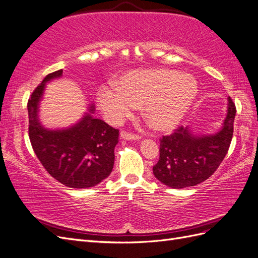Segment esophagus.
<instances>
[{"label": "esophagus", "instance_id": "1", "mask_svg": "<svg viewBox=\"0 0 258 258\" xmlns=\"http://www.w3.org/2000/svg\"><path fill=\"white\" fill-rule=\"evenodd\" d=\"M120 138L123 140H128V141H130V140H132V141H135V140H140L139 136H136L134 134H129V132H126V131L120 132Z\"/></svg>", "mask_w": 258, "mask_h": 258}]
</instances>
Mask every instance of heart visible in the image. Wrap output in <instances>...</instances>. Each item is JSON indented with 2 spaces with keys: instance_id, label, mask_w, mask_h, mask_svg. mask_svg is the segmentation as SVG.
Masks as SVG:
<instances>
[{
  "instance_id": "b5f03b06",
  "label": "heart",
  "mask_w": 258,
  "mask_h": 258,
  "mask_svg": "<svg viewBox=\"0 0 258 258\" xmlns=\"http://www.w3.org/2000/svg\"><path fill=\"white\" fill-rule=\"evenodd\" d=\"M198 93L194 76L172 70H134L123 74L118 86L102 85L98 104L112 121L128 117L137 105L153 128L168 131L175 128L189 111Z\"/></svg>"
}]
</instances>
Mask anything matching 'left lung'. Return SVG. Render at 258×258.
<instances>
[{"instance_id": "8db88e82", "label": "left lung", "mask_w": 258, "mask_h": 258, "mask_svg": "<svg viewBox=\"0 0 258 258\" xmlns=\"http://www.w3.org/2000/svg\"><path fill=\"white\" fill-rule=\"evenodd\" d=\"M236 106L228 98L227 114L215 134L196 135L178 127L160 140L159 160L153 167L156 178L171 188H185L206 181L225 158L231 143Z\"/></svg>"}]
</instances>
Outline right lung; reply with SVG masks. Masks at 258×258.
I'll list each match as a JSON object with an SVG mask.
<instances>
[{
	"label": "right lung",
	"mask_w": 258,
	"mask_h": 258,
	"mask_svg": "<svg viewBox=\"0 0 258 258\" xmlns=\"http://www.w3.org/2000/svg\"><path fill=\"white\" fill-rule=\"evenodd\" d=\"M62 73L58 70L46 76L28 101L30 141L38 160L54 179L71 188H88L111 174L119 131L93 117V104L71 127L43 126L38 111L46 84L60 79Z\"/></svg>",
	"instance_id": "obj_1"
}]
</instances>
